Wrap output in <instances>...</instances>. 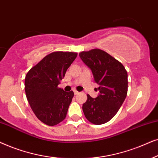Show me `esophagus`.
I'll return each instance as SVG.
<instances>
[{"label": "esophagus", "mask_w": 158, "mask_h": 158, "mask_svg": "<svg viewBox=\"0 0 158 158\" xmlns=\"http://www.w3.org/2000/svg\"><path fill=\"white\" fill-rule=\"evenodd\" d=\"M73 92H74V94H78L79 93V92H78V91H77V90H73Z\"/></svg>", "instance_id": "esophagus-1"}]
</instances>
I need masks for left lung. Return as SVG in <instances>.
<instances>
[{
  "mask_svg": "<svg viewBox=\"0 0 158 158\" xmlns=\"http://www.w3.org/2000/svg\"><path fill=\"white\" fill-rule=\"evenodd\" d=\"M79 57L91 69L100 91L96 98L87 94V100L82 106L83 112L92 123L103 124L114 117L125 100L127 71L121 63L102 50L81 52Z\"/></svg>",
  "mask_w": 158,
  "mask_h": 158,
  "instance_id": "left-lung-1",
  "label": "left lung"
}]
</instances>
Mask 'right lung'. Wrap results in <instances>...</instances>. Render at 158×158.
Returning a JSON list of instances; mask_svg holds the SVG:
<instances>
[{
	"label": "right lung",
	"instance_id": "right-lung-1",
	"mask_svg": "<svg viewBox=\"0 0 158 158\" xmlns=\"http://www.w3.org/2000/svg\"><path fill=\"white\" fill-rule=\"evenodd\" d=\"M77 56L73 52H51L27 73V99L37 118L46 125H57L66 116L73 92L64 91L58 85Z\"/></svg>",
	"mask_w": 158,
	"mask_h": 158
}]
</instances>
